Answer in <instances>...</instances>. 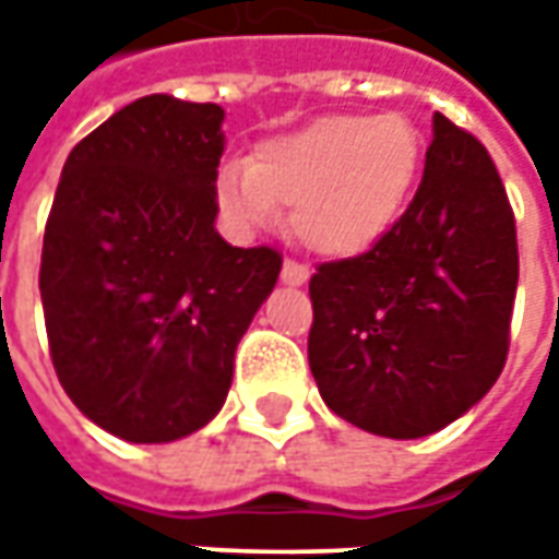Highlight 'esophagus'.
Instances as JSON below:
<instances>
[{
    "label": "esophagus",
    "instance_id": "obj_1",
    "mask_svg": "<svg viewBox=\"0 0 559 559\" xmlns=\"http://www.w3.org/2000/svg\"><path fill=\"white\" fill-rule=\"evenodd\" d=\"M280 280H283L286 286H305V283H308V267L286 258V261H283V273H280Z\"/></svg>",
    "mask_w": 559,
    "mask_h": 559
}]
</instances>
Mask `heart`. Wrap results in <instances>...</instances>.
Wrapping results in <instances>:
<instances>
[{"label":"heart","mask_w":559,"mask_h":559,"mask_svg":"<svg viewBox=\"0 0 559 559\" xmlns=\"http://www.w3.org/2000/svg\"><path fill=\"white\" fill-rule=\"evenodd\" d=\"M423 167V136L404 115H326L261 142L251 164L217 177L226 224L258 233L292 204V233L323 258L364 254L397 224Z\"/></svg>","instance_id":"obj_1"}]
</instances>
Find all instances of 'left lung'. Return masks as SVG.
<instances>
[{
	"label": "left lung",
	"instance_id": "left-lung-1",
	"mask_svg": "<svg viewBox=\"0 0 559 559\" xmlns=\"http://www.w3.org/2000/svg\"><path fill=\"white\" fill-rule=\"evenodd\" d=\"M520 280L513 207L473 133L436 111L414 202L370 251L311 276L326 407L385 439L463 417L501 376Z\"/></svg>",
	"mask_w": 559,
	"mask_h": 559
}]
</instances>
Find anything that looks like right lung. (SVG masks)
Returning <instances> with one entry per match:
<instances>
[{"label":"right lung","mask_w":559,"mask_h":559,"mask_svg":"<svg viewBox=\"0 0 559 559\" xmlns=\"http://www.w3.org/2000/svg\"><path fill=\"white\" fill-rule=\"evenodd\" d=\"M224 108L145 96L68 155L39 295L61 389L105 432L177 441L224 407L236 345L283 267L214 229Z\"/></svg>","instance_id":"1"}]
</instances>
